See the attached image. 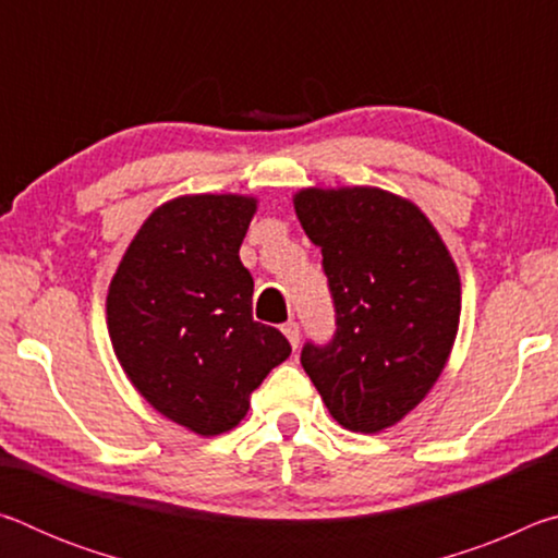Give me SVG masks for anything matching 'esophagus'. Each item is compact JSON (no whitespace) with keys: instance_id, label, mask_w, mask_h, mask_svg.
I'll return each instance as SVG.
<instances>
[{"instance_id":"34e87169","label":"esophagus","mask_w":558,"mask_h":558,"mask_svg":"<svg viewBox=\"0 0 558 558\" xmlns=\"http://www.w3.org/2000/svg\"><path fill=\"white\" fill-rule=\"evenodd\" d=\"M282 335L288 337V342L292 344V349H298V344H300V325L295 323V319H290V323L282 325Z\"/></svg>"}]
</instances>
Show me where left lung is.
I'll return each mask as SVG.
<instances>
[{
  "label": "left lung",
  "mask_w": 558,
  "mask_h": 558,
  "mask_svg": "<svg viewBox=\"0 0 558 558\" xmlns=\"http://www.w3.org/2000/svg\"><path fill=\"white\" fill-rule=\"evenodd\" d=\"M295 211L323 248L337 327L327 344L305 342L302 369L339 426L379 433L421 403L448 362L458 268L418 206L381 189H302Z\"/></svg>",
  "instance_id": "obj_1"
}]
</instances>
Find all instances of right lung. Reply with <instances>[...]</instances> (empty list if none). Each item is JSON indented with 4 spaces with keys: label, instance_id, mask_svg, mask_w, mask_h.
<instances>
[{
    "label": "right lung",
    "instance_id": "add662e5",
    "mask_svg": "<svg viewBox=\"0 0 558 558\" xmlns=\"http://www.w3.org/2000/svg\"><path fill=\"white\" fill-rule=\"evenodd\" d=\"M256 199L179 196L132 239L108 290V332L135 389L199 436L239 426L251 393L290 356L280 329L253 319L239 248Z\"/></svg>",
    "mask_w": 558,
    "mask_h": 558
}]
</instances>
